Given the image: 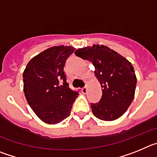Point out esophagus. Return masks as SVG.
Here are the masks:
<instances>
[{
	"label": "esophagus",
	"instance_id": "34e87169",
	"mask_svg": "<svg viewBox=\"0 0 157 157\" xmlns=\"http://www.w3.org/2000/svg\"><path fill=\"white\" fill-rule=\"evenodd\" d=\"M81 91H82V93H83V94H86V93H87V86H85V87H83V88L81 89Z\"/></svg>",
	"mask_w": 157,
	"mask_h": 157
}]
</instances>
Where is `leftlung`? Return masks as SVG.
<instances>
[{"label":"left lung","mask_w":157,"mask_h":157,"mask_svg":"<svg viewBox=\"0 0 157 157\" xmlns=\"http://www.w3.org/2000/svg\"><path fill=\"white\" fill-rule=\"evenodd\" d=\"M75 55L92 63L94 74L102 87L100 101L91 103L93 114L101 121L118 119L126 112L135 97L137 78L133 66L104 45L80 48Z\"/></svg>","instance_id":"obj_1"}]
</instances>
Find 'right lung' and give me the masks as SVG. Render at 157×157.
<instances>
[{
	"mask_svg": "<svg viewBox=\"0 0 157 157\" xmlns=\"http://www.w3.org/2000/svg\"><path fill=\"white\" fill-rule=\"evenodd\" d=\"M74 51L71 46L49 48L31 59L23 72L26 100L46 124H56L67 118L79 94L69 87L64 72L66 60Z\"/></svg>",
	"mask_w": 157,
	"mask_h": 157,
	"instance_id": "1",
	"label": "right lung"
}]
</instances>
